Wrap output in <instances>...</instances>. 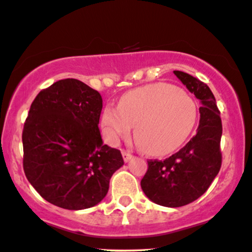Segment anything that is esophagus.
<instances>
[{"instance_id": "obj_1", "label": "esophagus", "mask_w": 252, "mask_h": 252, "mask_svg": "<svg viewBox=\"0 0 252 252\" xmlns=\"http://www.w3.org/2000/svg\"><path fill=\"white\" fill-rule=\"evenodd\" d=\"M123 159H124V161H125V162H128V161L132 159V154L129 153V152L124 151L123 152Z\"/></svg>"}]
</instances>
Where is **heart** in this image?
I'll list each match as a JSON object with an SVG mask.
<instances>
[{"label":"heart","mask_w":252,"mask_h":252,"mask_svg":"<svg viewBox=\"0 0 252 252\" xmlns=\"http://www.w3.org/2000/svg\"><path fill=\"white\" fill-rule=\"evenodd\" d=\"M197 117L194 99L169 84H153L124 94L118 107L107 106L102 125L107 139L118 144L134 127L136 140L154 157L172 153L190 134Z\"/></svg>","instance_id":"1"}]
</instances>
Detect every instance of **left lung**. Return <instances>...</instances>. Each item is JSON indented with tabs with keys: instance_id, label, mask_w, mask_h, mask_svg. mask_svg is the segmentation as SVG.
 Wrapping results in <instances>:
<instances>
[{
	"instance_id": "8db88e82",
	"label": "left lung",
	"mask_w": 252,
	"mask_h": 252,
	"mask_svg": "<svg viewBox=\"0 0 252 252\" xmlns=\"http://www.w3.org/2000/svg\"><path fill=\"white\" fill-rule=\"evenodd\" d=\"M174 74L200 99L202 106L196 134L166 160L148 161V169L141 180L146 196L169 208L197 200L212 185L222 164V121L212 90L182 71H174Z\"/></svg>"
}]
</instances>
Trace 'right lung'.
Wrapping results in <instances>:
<instances>
[{
    "mask_svg": "<svg viewBox=\"0 0 252 252\" xmlns=\"http://www.w3.org/2000/svg\"><path fill=\"white\" fill-rule=\"evenodd\" d=\"M100 93L78 79L42 90L24 123L23 169L37 192L55 206L82 210L106 196L124 164L119 150L102 144Z\"/></svg>",
    "mask_w": 252,
    "mask_h": 252,
    "instance_id": "1",
    "label": "right lung"
}]
</instances>
